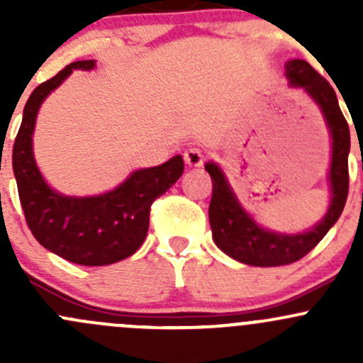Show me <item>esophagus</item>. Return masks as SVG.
Instances as JSON below:
<instances>
[{
	"label": "esophagus",
	"mask_w": 363,
	"mask_h": 363,
	"mask_svg": "<svg viewBox=\"0 0 363 363\" xmlns=\"http://www.w3.org/2000/svg\"><path fill=\"white\" fill-rule=\"evenodd\" d=\"M184 161L188 167L196 168L203 164V151L200 147H189L184 151Z\"/></svg>",
	"instance_id": "esophagus-1"
}]
</instances>
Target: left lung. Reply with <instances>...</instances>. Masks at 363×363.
I'll use <instances>...</instances> for the list:
<instances>
[{
  "mask_svg": "<svg viewBox=\"0 0 363 363\" xmlns=\"http://www.w3.org/2000/svg\"><path fill=\"white\" fill-rule=\"evenodd\" d=\"M286 77L291 86L303 87L306 93L320 105L332 133V202L325 218L309 232L298 235L269 232L256 225L250 214L244 212L218 164H205V170L212 179V200L208 205L212 239L223 252L246 265L279 267L303 258L335 225L350 189V126L340 112L334 87L303 60L288 61Z\"/></svg>",
  "mask_w": 363,
  "mask_h": 363,
  "instance_id": "8db88e82",
  "label": "left lung"
}]
</instances>
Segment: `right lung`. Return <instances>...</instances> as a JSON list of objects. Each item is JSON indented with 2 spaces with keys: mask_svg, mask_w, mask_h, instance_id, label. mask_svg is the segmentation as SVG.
Listing matches in <instances>:
<instances>
[{
  "mask_svg": "<svg viewBox=\"0 0 363 363\" xmlns=\"http://www.w3.org/2000/svg\"><path fill=\"white\" fill-rule=\"evenodd\" d=\"M77 68L91 69L94 61H75L33 91L13 142L12 164L26 223L35 239L68 262L101 267L128 258L142 246L151 205L181 177L184 161L174 156L160 167L133 172L119 188L100 196L75 199L52 191L36 168L31 137L42 101Z\"/></svg>",
  "mask_w": 363,
  "mask_h": 363,
  "instance_id": "add662e5",
  "label": "right lung"
}]
</instances>
